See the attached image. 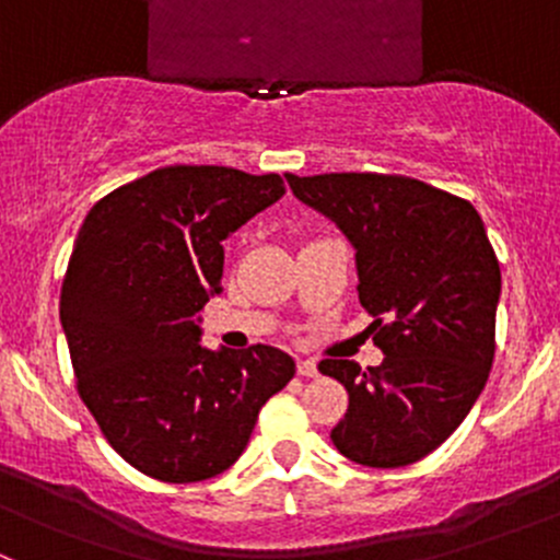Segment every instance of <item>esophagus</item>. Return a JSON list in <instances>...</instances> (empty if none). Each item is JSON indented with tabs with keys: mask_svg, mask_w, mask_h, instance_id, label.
Masks as SVG:
<instances>
[{
	"mask_svg": "<svg viewBox=\"0 0 560 560\" xmlns=\"http://www.w3.org/2000/svg\"><path fill=\"white\" fill-rule=\"evenodd\" d=\"M298 374L301 376H316V363L308 358H298Z\"/></svg>",
	"mask_w": 560,
	"mask_h": 560,
	"instance_id": "obj_1",
	"label": "esophagus"
}]
</instances>
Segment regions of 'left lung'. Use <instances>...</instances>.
<instances>
[{
    "label": "left lung",
    "mask_w": 560,
    "mask_h": 560,
    "mask_svg": "<svg viewBox=\"0 0 560 560\" xmlns=\"http://www.w3.org/2000/svg\"><path fill=\"white\" fill-rule=\"evenodd\" d=\"M298 200L358 248L360 306L382 365L327 358L349 395L330 431L343 457L400 468L442 447L482 393L495 354L501 268L477 208L398 173H287Z\"/></svg>",
    "instance_id": "1"
}]
</instances>
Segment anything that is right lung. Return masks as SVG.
Returning <instances> with one entry per match:
<instances>
[{
	"instance_id": "1",
	"label": "right lung",
	"mask_w": 560,
	"mask_h": 560,
	"mask_svg": "<svg viewBox=\"0 0 560 560\" xmlns=\"http://www.w3.org/2000/svg\"><path fill=\"white\" fill-rule=\"evenodd\" d=\"M284 195L279 173L167 165L94 202L59 314L75 389L113 450L160 482H202L246 450L259 409L295 376L276 347H200L230 233Z\"/></svg>"
}]
</instances>
